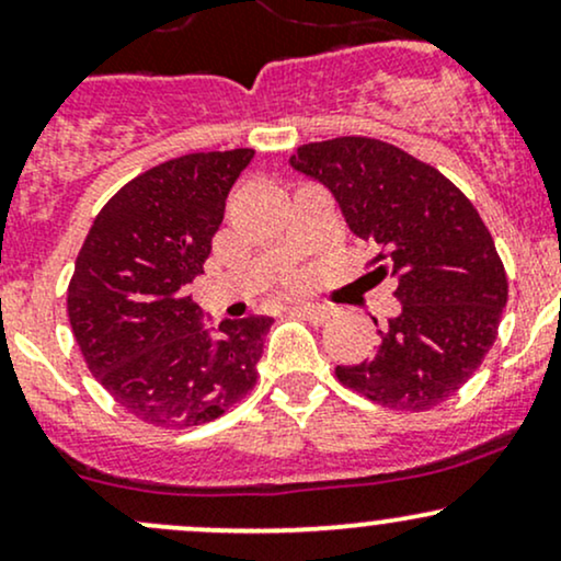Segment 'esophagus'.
I'll return each mask as SVG.
<instances>
[{"label":"esophagus","instance_id":"34e87169","mask_svg":"<svg viewBox=\"0 0 561 561\" xmlns=\"http://www.w3.org/2000/svg\"><path fill=\"white\" fill-rule=\"evenodd\" d=\"M293 313L295 317L313 321V324H324V321L330 319L332 308L324 306V302H298V306H293Z\"/></svg>","mask_w":561,"mask_h":561}]
</instances>
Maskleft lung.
Returning a JSON list of instances; mask_svg holds the SVG:
<instances>
[{"instance_id":"left-lung-1","label":"left lung","mask_w":561,"mask_h":561,"mask_svg":"<svg viewBox=\"0 0 561 561\" xmlns=\"http://www.w3.org/2000/svg\"><path fill=\"white\" fill-rule=\"evenodd\" d=\"M289 163L330 186L353 234L379 250L366 266L396 279L401 300L375 356L334 369L340 385L396 411L448 401L485 362L508 298L474 205L430 163L371 137L311 141Z\"/></svg>"}]
</instances>
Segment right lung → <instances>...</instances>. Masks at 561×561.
Wrapping results in <instances>:
<instances>
[{"instance_id":"right-lung-1","label":"right lung","mask_w":561,"mask_h":561,"mask_svg":"<svg viewBox=\"0 0 561 561\" xmlns=\"http://www.w3.org/2000/svg\"><path fill=\"white\" fill-rule=\"evenodd\" d=\"M253 156L190 152L139 173L81 244L68 285L73 337L96 382L141 422L197 427L253 390L274 319H227L210 334L186 293Z\"/></svg>"}]
</instances>
